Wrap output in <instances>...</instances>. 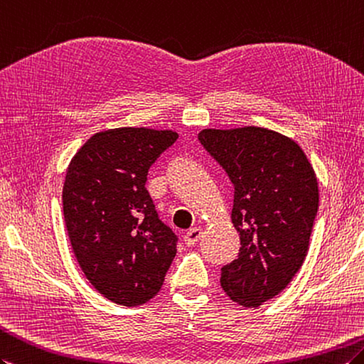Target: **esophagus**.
I'll list each match as a JSON object with an SVG mask.
<instances>
[{"label":"esophagus","mask_w":364,"mask_h":364,"mask_svg":"<svg viewBox=\"0 0 364 364\" xmlns=\"http://www.w3.org/2000/svg\"><path fill=\"white\" fill-rule=\"evenodd\" d=\"M200 239H201L200 228H192V230H189L184 234V243L188 245V247H193V245H196Z\"/></svg>","instance_id":"34e87169"}]
</instances>
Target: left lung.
I'll return each instance as SVG.
<instances>
[{"label": "left lung", "instance_id": "obj_1", "mask_svg": "<svg viewBox=\"0 0 364 364\" xmlns=\"http://www.w3.org/2000/svg\"><path fill=\"white\" fill-rule=\"evenodd\" d=\"M198 141L234 186L240 250L222 267L220 284L234 302L257 307L281 293L306 259L319 203L316 175L298 144L273 130L208 129Z\"/></svg>", "mask_w": 364, "mask_h": 364}]
</instances>
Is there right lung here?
Wrapping results in <instances>:
<instances>
[{"mask_svg": "<svg viewBox=\"0 0 364 364\" xmlns=\"http://www.w3.org/2000/svg\"><path fill=\"white\" fill-rule=\"evenodd\" d=\"M176 139L144 127L100 132L66 171L63 215L74 255L90 284L121 306L154 298L176 255L178 237L146 189L150 167Z\"/></svg>", "mask_w": 364, "mask_h": 364, "instance_id": "add662e5", "label": "right lung"}]
</instances>
